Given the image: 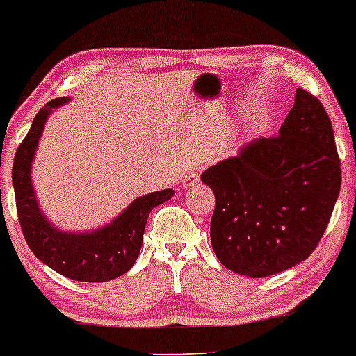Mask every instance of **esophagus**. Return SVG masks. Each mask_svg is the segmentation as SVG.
<instances>
[{"label":"esophagus","instance_id":"1","mask_svg":"<svg viewBox=\"0 0 356 356\" xmlns=\"http://www.w3.org/2000/svg\"><path fill=\"white\" fill-rule=\"evenodd\" d=\"M199 182V175L196 172H189V174H186V177L182 179V187H193L196 186Z\"/></svg>","mask_w":356,"mask_h":356}]
</instances>
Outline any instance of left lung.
Wrapping results in <instances>:
<instances>
[{"mask_svg": "<svg viewBox=\"0 0 356 356\" xmlns=\"http://www.w3.org/2000/svg\"><path fill=\"white\" fill-rule=\"evenodd\" d=\"M339 165L330 116L299 88L279 135L252 140L202 172L216 199L211 245L218 260L253 279L306 260L333 213Z\"/></svg>", "mask_w": 356, "mask_h": 356, "instance_id": "8db88e82", "label": "left lung"}]
</instances>
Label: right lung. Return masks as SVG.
Wrapping results in <instances>:
<instances>
[{
  "mask_svg": "<svg viewBox=\"0 0 356 356\" xmlns=\"http://www.w3.org/2000/svg\"><path fill=\"white\" fill-rule=\"evenodd\" d=\"M69 101L67 96L49 101L37 113L30 131L15 154L11 179L18 220L33 255L52 270L79 282H106L134 267L143 243L148 214L155 206L169 201L174 191L163 189L136 197L111 222L92 232H64L52 225L35 196L32 163L47 120L54 109Z\"/></svg>",
  "mask_w": 356,
  "mask_h": 356,
  "instance_id": "add662e5",
  "label": "right lung"
}]
</instances>
